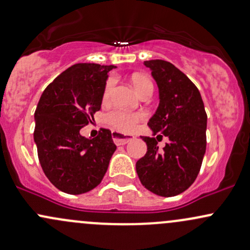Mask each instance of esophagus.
<instances>
[{"instance_id": "obj_1", "label": "esophagus", "mask_w": 250, "mask_h": 250, "mask_svg": "<svg viewBox=\"0 0 250 250\" xmlns=\"http://www.w3.org/2000/svg\"><path fill=\"white\" fill-rule=\"evenodd\" d=\"M112 137H113V141L117 146H125V144H127L128 142L135 138L133 136H124L123 133L118 132V131H112Z\"/></svg>"}]
</instances>
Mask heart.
Masks as SVG:
<instances>
[{"instance_id":"b5f03b06","label":"heart","mask_w":250,"mask_h":250,"mask_svg":"<svg viewBox=\"0 0 250 250\" xmlns=\"http://www.w3.org/2000/svg\"><path fill=\"white\" fill-rule=\"evenodd\" d=\"M131 83L135 87L136 92L141 96L150 94L151 95L152 90H154V83L151 79L144 74H135L131 77ZM114 81L113 79H108L104 85V99H107L111 95L112 89H113ZM143 118V115L139 113H128V112L122 111V109H113V111L108 112L104 117V120L108 125L122 132H130L136 127L137 123Z\"/></svg>"}]
</instances>
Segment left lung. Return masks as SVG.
Instances as JSON below:
<instances>
[{
	"label": "left lung",
	"mask_w": 250,
	"mask_h": 250,
	"mask_svg": "<svg viewBox=\"0 0 250 250\" xmlns=\"http://www.w3.org/2000/svg\"><path fill=\"white\" fill-rule=\"evenodd\" d=\"M144 65L151 69L160 90V104L147 125L168 137L169 143L160 151L156 139L142 137L147 151L137 161L136 170L150 192L174 197L188 188L199 174L208 115L198 88L175 65L162 60L146 61Z\"/></svg>",
	"instance_id": "obj_1"
}]
</instances>
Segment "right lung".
Instances as JSON below:
<instances>
[{
    "instance_id": "add662e5",
    "label": "right lung",
    "mask_w": 250,
    "mask_h": 250,
    "mask_svg": "<svg viewBox=\"0 0 250 250\" xmlns=\"http://www.w3.org/2000/svg\"><path fill=\"white\" fill-rule=\"evenodd\" d=\"M113 68L75 64L56 77L40 96L34 114V142L45 175L62 192L82 194L95 188L117 149L107 128H100L92 139L80 135L100 111L107 72Z\"/></svg>"
}]
</instances>
